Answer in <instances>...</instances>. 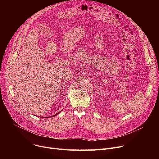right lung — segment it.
I'll use <instances>...</instances> for the list:
<instances>
[{"mask_svg":"<svg viewBox=\"0 0 159 159\" xmlns=\"http://www.w3.org/2000/svg\"><path fill=\"white\" fill-rule=\"evenodd\" d=\"M60 112H61V111H60ZM60 112H59V113H60ZM57 113V114H55V115H53V116H55V115H57V114H58V113ZM53 116H52V117H53Z\"/></svg>","mask_w":159,"mask_h":159,"instance_id":"obj_1","label":"right lung"}]
</instances>
